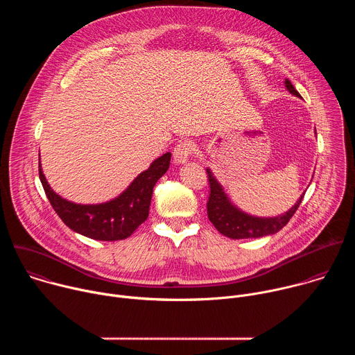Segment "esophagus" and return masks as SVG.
Returning <instances> with one entry per match:
<instances>
[{"mask_svg": "<svg viewBox=\"0 0 355 355\" xmlns=\"http://www.w3.org/2000/svg\"><path fill=\"white\" fill-rule=\"evenodd\" d=\"M196 148V146L193 144V141L191 140H182L180 141L175 147H174V151H173V157H174V162L177 164H184L189 160L191 155L193 153Z\"/></svg>", "mask_w": 355, "mask_h": 355, "instance_id": "34e87169", "label": "esophagus"}]
</instances>
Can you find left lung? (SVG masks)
Returning <instances> with one entry per match:
<instances>
[{
	"instance_id": "8db88e82",
	"label": "left lung",
	"mask_w": 355,
	"mask_h": 355,
	"mask_svg": "<svg viewBox=\"0 0 355 355\" xmlns=\"http://www.w3.org/2000/svg\"><path fill=\"white\" fill-rule=\"evenodd\" d=\"M285 87L292 95L300 98V94L295 89L289 80H285ZM207 173L209 175L211 184V193L208 200V218L218 229V232H220L223 236H227L229 239H257L263 236L275 234L289 222V219L299 208L303 195H305L302 193L300 198L296 200V204L282 215L274 218L252 216L243 212L234 204H232V200L225 192L222 184L216 180L211 168H207Z\"/></svg>"
}]
</instances>
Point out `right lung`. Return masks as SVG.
<instances>
[{
    "label": "right lung",
    "mask_w": 355,
    "mask_h": 355,
    "mask_svg": "<svg viewBox=\"0 0 355 355\" xmlns=\"http://www.w3.org/2000/svg\"><path fill=\"white\" fill-rule=\"evenodd\" d=\"M171 153L157 157L141 171L130 185L116 198L103 204H76L50 188L40 166L39 178L50 205L73 232L103 241H115L129 237L148 216V208L156 182L167 173Z\"/></svg>",
    "instance_id": "1"
}]
</instances>
